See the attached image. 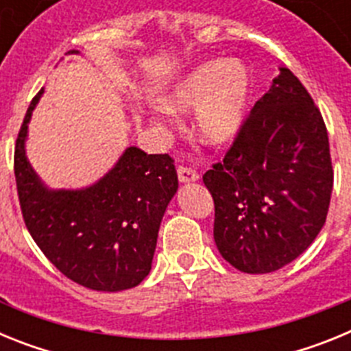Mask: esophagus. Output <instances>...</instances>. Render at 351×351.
Segmentation results:
<instances>
[{
  "instance_id": "obj_1",
  "label": "esophagus",
  "mask_w": 351,
  "mask_h": 351,
  "mask_svg": "<svg viewBox=\"0 0 351 351\" xmlns=\"http://www.w3.org/2000/svg\"><path fill=\"white\" fill-rule=\"evenodd\" d=\"M178 178L181 182H195L198 181V173L195 170L188 169V167H179Z\"/></svg>"
}]
</instances>
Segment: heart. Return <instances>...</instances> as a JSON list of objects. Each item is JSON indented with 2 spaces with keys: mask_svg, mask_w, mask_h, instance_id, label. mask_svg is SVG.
Masks as SVG:
<instances>
[{
  "mask_svg": "<svg viewBox=\"0 0 351 351\" xmlns=\"http://www.w3.org/2000/svg\"><path fill=\"white\" fill-rule=\"evenodd\" d=\"M251 77L237 60H213L188 71L167 96L172 112L195 114V133L207 145H225L244 126ZM169 110H163L169 114Z\"/></svg>",
  "mask_w": 351,
  "mask_h": 351,
  "instance_id": "heart-1",
  "label": "heart"
}]
</instances>
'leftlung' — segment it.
Instances as JSON below:
<instances>
[{"mask_svg":"<svg viewBox=\"0 0 351 351\" xmlns=\"http://www.w3.org/2000/svg\"><path fill=\"white\" fill-rule=\"evenodd\" d=\"M332 182L324 117L300 80L280 68L221 163L204 173L223 258L247 274L293 262L325 225Z\"/></svg>","mask_w":351,"mask_h":351,"instance_id":"left-lung-1","label":"left lung"}]
</instances>
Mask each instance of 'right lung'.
I'll return each instance as SVG.
<instances>
[{
	"instance_id": "add662e5",
	"label": "right lung",
	"mask_w": 351,
	"mask_h": 351,
	"mask_svg": "<svg viewBox=\"0 0 351 351\" xmlns=\"http://www.w3.org/2000/svg\"><path fill=\"white\" fill-rule=\"evenodd\" d=\"M42 95L43 88L27 108L14 154L27 230L71 281L98 291L137 287L151 271L160 223L178 191L173 160L132 145L91 186L52 190L26 156L27 125Z\"/></svg>"
}]
</instances>
